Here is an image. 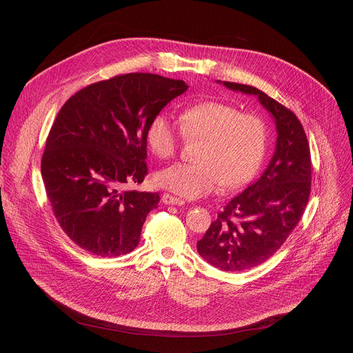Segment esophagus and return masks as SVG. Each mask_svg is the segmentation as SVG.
<instances>
[{
    "instance_id": "esophagus-1",
    "label": "esophagus",
    "mask_w": 353,
    "mask_h": 353,
    "mask_svg": "<svg viewBox=\"0 0 353 353\" xmlns=\"http://www.w3.org/2000/svg\"><path fill=\"white\" fill-rule=\"evenodd\" d=\"M162 203L166 204V205H184V201L181 198H177V196H173L168 192H165L162 195Z\"/></svg>"
}]
</instances>
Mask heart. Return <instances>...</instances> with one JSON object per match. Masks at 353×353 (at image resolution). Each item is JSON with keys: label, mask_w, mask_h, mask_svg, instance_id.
<instances>
[{"label": "heart", "mask_w": 353, "mask_h": 353, "mask_svg": "<svg viewBox=\"0 0 353 353\" xmlns=\"http://www.w3.org/2000/svg\"><path fill=\"white\" fill-rule=\"evenodd\" d=\"M185 139H203L198 163H177L157 174V183L181 196L196 198L222 184L236 188L256 176L267 150V125L261 117L239 108L207 100L185 108L180 127L166 113L146 125V142L161 159L173 158Z\"/></svg>", "instance_id": "obj_1"}]
</instances>
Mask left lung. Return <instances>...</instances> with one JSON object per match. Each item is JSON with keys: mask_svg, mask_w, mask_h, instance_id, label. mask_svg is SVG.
I'll list each match as a JSON object with an SVG mask.
<instances>
[{"mask_svg": "<svg viewBox=\"0 0 353 353\" xmlns=\"http://www.w3.org/2000/svg\"><path fill=\"white\" fill-rule=\"evenodd\" d=\"M232 90L259 96L276 124V149L263 176L232 198L196 241L199 256L229 272L245 271L272 257L303 216L312 191V158L296 114L263 90L228 82Z\"/></svg>", "mask_w": 353, "mask_h": 353, "instance_id": "8db88e82", "label": "left lung"}]
</instances>
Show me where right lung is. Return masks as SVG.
<instances>
[{"label":"right lung","mask_w":353,"mask_h":353,"mask_svg":"<svg viewBox=\"0 0 353 353\" xmlns=\"http://www.w3.org/2000/svg\"><path fill=\"white\" fill-rule=\"evenodd\" d=\"M180 79L131 72L77 92L60 109L41 157V177L65 234L89 254L132 251L158 192L124 190L148 174L146 125L187 90Z\"/></svg>","instance_id":"right-lung-1"}]
</instances>
